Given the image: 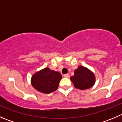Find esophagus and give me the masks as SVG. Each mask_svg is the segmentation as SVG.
Listing matches in <instances>:
<instances>
[{
  "label": "esophagus",
  "instance_id": "34e87169",
  "mask_svg": "<svg viewBox=\"0 0 122 122\" xmlns=\"http://www.w3.org/2000/svg\"><path fill=\"white\" fill-rule=\"evenodd\" d=\"M64 77H66V78H69L70 77V75L68 74H66L64 75Z\"/></svg>",
  "mask_w": 122,
  "mask_h": 122
}]
</instances>
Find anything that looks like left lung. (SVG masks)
<instances>
[{"label": "left lung", "instance_id": "left-lung-1", "mask_svg": "<svg viewBox=\"0 0 122 122\" xmlns=\"http://www.w3.org/2000/svg\"><path fill=\"white\" fill-rule=\"evenodd\" d=\"M76 88L86 90L91 88L96 81L95 76L89 69L83 66H79L74 71V75L70 77Z\"/></svg>", "mask_w": 122, "mask_h": 122}]
</instances>
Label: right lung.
<instances>
[{
  "mask_svg": "<svg viewBox=\"0 0 122 122\" xmlns=\"http://www.w3.org/2000/svg\"><path fill=\"white\" fill-rule=\"evenodd\" d=\"M61 78L60 72L46 67L32 76L31 84L38 92L48 94L57 90Z\"/></svg>",
  "mask_w": 122,
  "mask_h": 122,
  "instance_id": "add662e5",
  "label": "right lung"
}]
</instances>
